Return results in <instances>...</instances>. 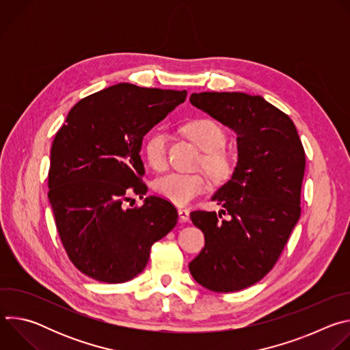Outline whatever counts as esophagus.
<instances>
[{"label": "esophagus", "mask_w": 350, "mask_h": 350, "mask_svg": "<svg viewBox=\"0 0 350 350\" xmlns=\"http://www.w3.org/2000/svg\"><path fill=\"white\" fill-rule=\"evenodd\" d=\"M178 217H180V221L183 223H187L189 220V211L188 209H178Z\"/></svg>", "instance_id": "obj_1"}]
</instances>
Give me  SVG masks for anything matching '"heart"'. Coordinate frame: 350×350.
I'll list each match as a JSON object with an SVG mask.
<instances>
[{
  "instance_id": "b5f03b06",
  "label": "heart",
  "mask_w": 350,
  "mask_h": 350,
  "mask_svg": "<svg viewBox=\"0 0 350 350\" xmlns=\"http://www.w3.org/2000/svg\"><path fill=\"white\" fill-rule=\"evenodd\" d=\"M185 134L205 151L202 157V166L216 180L226 181L234 172V158L219 149L224 141L226 134L223 129L209 119H195L184 126ZM167 137L163 131H154L149 134L142 145V152L146 163L154 170H163L167 165L166 155ZM209 184L202 174H184L170 173L155 181V191L167 201L176 205H187L199 195L206 192Z\"/></svg>"
}]
</instances>
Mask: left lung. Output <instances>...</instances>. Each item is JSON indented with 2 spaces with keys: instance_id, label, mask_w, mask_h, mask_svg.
<instances>
[{
  "instance_id": "1",
  "label": "left lung",
  "mask_w": 350,
  "mask_h": 350,
  "mask_svg": "<svg viewBox=\"0 0 350 350\" xmlns=\"http://www.w3.org/2000/svg\"><path fill=\"white\" fill-rule=\"evenodd\" d=\"M189 101L237 133L238 162L212 196L224 211L191 212L205 247L188 267L213 292L241 291L274 267L301 217L305 149L289 116L260 95L193 92Z\"/></svg>"
}]
</instances>
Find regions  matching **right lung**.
<instances>
[{
  "mask_svg": "<svg viewBox=\"0 0 350 350\" xmlns=\"http://www.w3.org/2000/svg\"><path fill=\"white\" fill-rule=\"evenodd\" d=\"M185 98V90L119 83L83 98L58 130L48 199L65 251L83 274L108 284L133 280L151 246L177 224L176 208L161 196L133 209L126 202L148 189L141 183L144 135Z\"/></svg>",
  "mask_w": 350,
  "mask_h": 350,
  "instance_id": "obj_1",
  "label": "right lung"
}]
</instances>
